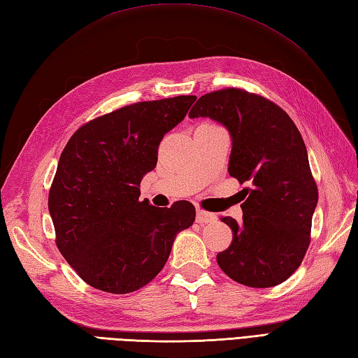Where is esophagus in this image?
Masks as SVG:
<instances>
[{
  "instance_id": "esophagus-1",
  "label": "esophagus",
  "mask_w": 358,
  "mask_h": 358,
  "mask_svg": "<svg viewBox=\"0 0 358 358\" xmlns=\"http://www.w3.org/2000/svg\"><path fill=\"white\" fill-rule=\"evenodd\" d=\"M217 221V217L213 213L206 212L203 209H196V222L199 224H207V222H215Z\"/></svg>"
}]
</instances>
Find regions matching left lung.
<instances>
[{
  "mask_svg": "<svg viewBox=\"0 0 358 358\" xmlns=\"http://www.w3.org/2000/svg\"><path fill=\"white\" fill-rule=\"evenodd\" d=\"M190 119L209 117L231 137L229 173L248 182L243 220L221 218L234 231L218 253L221 270L239 284L268 288L287 280L310 245L319 192L301 132L268 99L239 88L201 96Z\"/></svg>",
  "mask_w": 358,
  "mask_h": 358,
  "instance_id": "8db88e82",
  "label": "left lung"
}]
</instances>
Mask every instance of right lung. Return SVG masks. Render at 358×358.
I'll return each instance as SVG.
<instances>
[{
  "label": "right lung",
  "instance_id": "right-lung-1",
  "mask_svg": "<svg viewBox=\"0 0 358 358\" xmlns=\"http://www.w3.org/2000/svg\"><path fill=\"white\" fill-rule=\"evenodd\" d=\"M195 99L123 106L85 123L64 148L48 212L57 248L88 285L113 294L145 287L164 267L177 234L194 224L192 203L159 209L138 196L162 138Z\"/></svg>",
  "mask_w": 358,
  "mask_h": 358
}]
</instances>
